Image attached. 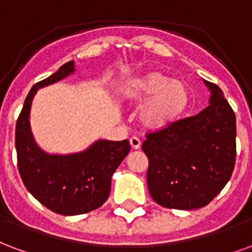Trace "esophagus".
Returning <instances> with one entry per match:
<instances>
[{"instance_id": "esophagus-1", "label": "esophagus", "mask_w": 252, "mask_h": 252, "mask_svg": "<svg viewBox=\"0 0 252 252\" xmlns=\"http://www.w3.org/2000/svg\"><path fill=\"white\" fill-rule=\"evenodd\" d=\"M129 144H131L132 150H139L141 145V141L137 139V137H131L129 139Z\"/></svg>"}]
</instances>
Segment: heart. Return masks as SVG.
Here are the masks:
<instances>
[{"label": "heart", "instance_id": "obj_1", "mask_svg": "<svg viewBox=\"0 0 252 252\" xmlns=\"http://www.w3.org/2000/svg\"><path fill=\"white\" fill-rule=\"evenodd\" d=\"M121 100L143 104L139 120L151 131L164 129L178 121L189 105L187 84L161 72H148L126 80L119 89Z\"/></svg>", "mask_w": 252, "mask_h": 252}]
</instances>
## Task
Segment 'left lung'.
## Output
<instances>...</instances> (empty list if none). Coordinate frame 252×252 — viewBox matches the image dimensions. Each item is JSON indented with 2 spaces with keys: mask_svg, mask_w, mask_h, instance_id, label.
<instances>
[{
  "mask_svg": "<svg viewBox=\"0 0 252 252\" xmlns=\"http://www.w3.org/2000/svg\"><path fill=\"white\" fill-rule=\"evenodd\" d=\"M210 105L196 116L147 135L143 151L150 165L152 199L165 208L207 206L230 180L236 156V119L218 85L206 81Z\"/></svg>",
  "mask_w": 252,
  "mask_h": 252,
  "instance_id": "1",
  "label": "left lung"
}]
</instances>
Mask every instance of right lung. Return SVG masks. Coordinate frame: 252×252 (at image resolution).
<instances>
[{
    "mask_svg": "<svg viewBox=\"0 0 252 252\" xmlns=\"http://www.w3.org/2000/svg\"><path fill=\"white\" fill-rule=\"evenodd\" d=\"M74 72L69 61L48 79L32 87L16 124L18 171L25 187L37 200L60 215L87 214L102 206L111 192L113 172L126 159L129 141L97 140L83 152L46 154L37 145L31 128V108L40 88L55 84Z\"/></svg>",
    "mask_w": 252,
    "mask_h": 252,
    "instance_id": "right-lung-1",
    "label": "right lung"
}]
</instances>
